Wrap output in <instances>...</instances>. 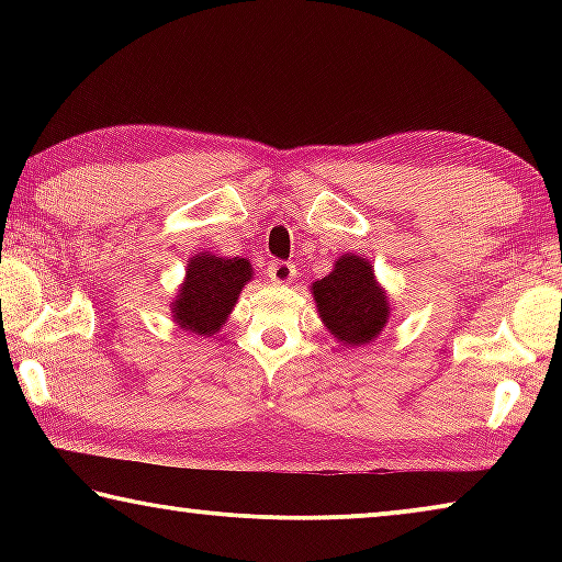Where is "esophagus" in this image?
Segmentation results:
<instances>
[{"label":"esophagus","instance_id":"34e87169","mask_svg":"<svg viewBox=\"0 0 562 562\" xmlns=\"http://www.w3.org/2000/svg\"><path fill=\"white\" fill-rule=\"evenodd\" d=\"M294 274H297V268H294L292 262H282V260H274L268 265V278L274 284H288L294 280Z\"/></svg>","mask_w":562,"mask_h":562}]
</instances>
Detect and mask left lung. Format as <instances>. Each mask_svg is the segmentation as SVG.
Instances as JSON below:
<instances>
[{"label": "left lung", "instance_id": "obj_1", "mask_svg": "<svg viewBox=\"0 0 562 562\" xmlns=\"http://www.w3.org/2000/svg\"><path fill=\"white\" fill-rule=\"evenodd\" d=\"M312 292L319 317L345 345H367L386 325V294L379 290L369 262L357 255H341L335 270L312 284Z\"/></svg>", "mask_w": 562, "mask_h": 562}]
</instances>
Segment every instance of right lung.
<instances>
[{"label": "right lung", "mask_w": 562, "mask_h": 562, "mask_svg": "<svg viewBox=\"0 0 562 562\" xmlns=\"http://www.w3.org/2000/svg\"><path fill=\"white\" fill-rule=\"evenodd\" d=\"M250 270V262L240 258L227 260L215 255H195L173 304L178 325L193 335H215L240 297L243 284L252 278Z\"/></svg>", "instance_id": "add662e5"}]
</instances>
